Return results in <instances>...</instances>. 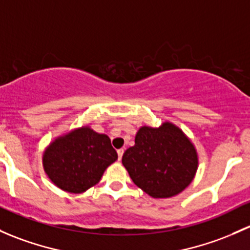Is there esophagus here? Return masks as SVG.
<instances>
[{"mask_svg": "<svg viewBox=\"0 0 250 250\" xmlns=\"http://www.w3.org/2000/svg\"><path fill=\"white\" fill-rule=\"evenodd\" d=\"M123 152H125V149L123 148H120L117 149V154H118V160L122 159V156H123Z\"/></svg>", "mask_w": 250, "mask_h": 250, "instance_id": "esophagus-1", "label": "esophagus"}]
</instances>
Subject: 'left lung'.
Listing matches in <instances>:
<instances>
[{"instance_id":"left-lung-1","label":"left lung","mask_w":250,"mask_h":250,"mask_svg":"<svg viewBox=\"0 0 250 250\" xmlns=\"http://www.w3.org/2000/svg\"><path fill=\"white\" fill-rule=\"evenodd\" d=\"M122 164L152 198H170L193 181L198 154L182 130L167 122L159 128L141 127L135 145L123 153Z\"/></svg>"}]
</instances>
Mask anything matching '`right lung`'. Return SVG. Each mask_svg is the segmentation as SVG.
<instances>
[{"label": "right lung", "mask_w": 250, "mask_h": 250, "mask_svg": "<svg viewBox=\"0 0 250 250\" xmlns=\"http://www.w3.org/2000/svg\"><path fill=\"white\" fill-rule=\"evenodd\" d=\"M116 159L109 136L83 127L56 139L44 153L43 164L57 187L78 194L97 185Z\"/></svg>", "instance_id": "1"}]
</instances>
